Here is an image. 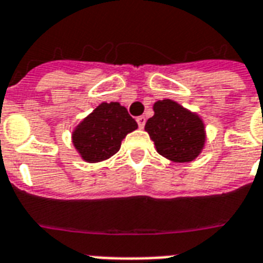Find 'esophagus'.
Segmentation results:
<instances>
[{
    "label": "esophagus",
    "mask_w": 263,
    "mask_h": 263,
    "mask_svg": "<svg viewBox=\"0 0 263 263\" xmlns=\"http://www.w3.org/2000/svg\"><path fill=\"white\" fill-rule=\"evenodd\" d=\"M136 121H138V125H139V128H143L144 124H146V117H144V116H139V117L136 119Z\"/></svg>",
    "instance_id": "obj_1"
}]
</instances>
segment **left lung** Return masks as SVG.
Instances as JSON below:
<instances>
[{"label":"left lung","instance_id":"obj_1","mask_svg":"<svg viewBox=\"0 0 263 263\" xmlns=\"http://www.w3.org/2000/svg\"><path fill=\"white\" fill-rule=\"evenodd\" d=\"M144 129L161 156L175 162H190L199 156L204 143L202 120L179 103L164 99L154 103V116Z\"/></svg>","mask_w":263,"mask_h":263}]
</instances>
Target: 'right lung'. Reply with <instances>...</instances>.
<instances>
[{
	"instance_id": "obj_1",
	"label": "right lung",
	"mask_w": 263,
	"mask_h": 263,
	"mask_svg": "<svg viewBox=\"0 0 263 263\" xmlns=\"http://www.w3.org/2000/svg\"><path fill=\"white\" fill-rule=\"evenodd\" d=\"M138 123L117 102L101 103L73 132V144L87 162H98L115 156L121 140L135 131Z\"/></svg>"
}]
</instances>
